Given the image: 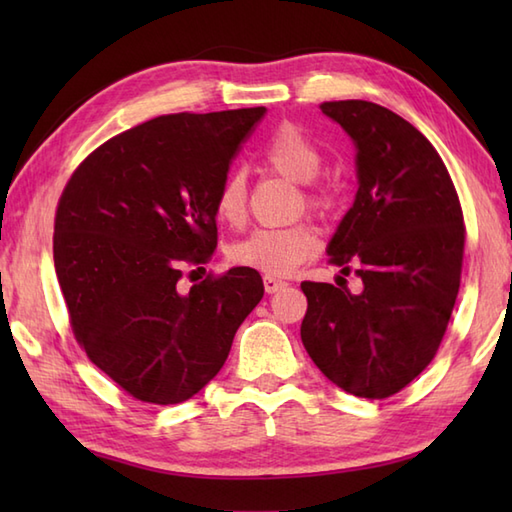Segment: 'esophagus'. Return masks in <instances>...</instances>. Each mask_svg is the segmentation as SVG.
Returning <instances> with one entry per match:
<instances>
[{
    "label": "esophagus",
    "instance_id": "34e87169",
    "mask_svg": "<svg viewBox=\"0 0 512 512\" xmlns=\"http://www.w3.org/2000/svg\"><path fill=\"white\" fill-rule=\"evenodd\" d=\"M286 286H288V284H286L284 279H277V277H270V275L264 277V288H266L268 295H275V292L284 290Z\"/></svg>",
    "mask_w": 512,
    "mask_h": 512
}]
</instances>
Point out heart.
I'll list each match as a JSON object with an SVG mask.
<instances>
[{
	"label": "heart",
	"instance_id": "obj_1",
	"mask_svg": "<svg viewBox=\"0 0 512 512\" xmlns=\"http://www.w3.org/2000/svg\"><path fill=\"white\" fill-rule=\"evenodd\" d=\"M259 158L266 169L303 184L299 206H306L317 215L332 211L336 191L330 182L317 178L323 167V151L301 127L288 121L277 125L266 136ZM213 209L228 226H239L246 220V180L242 171H228L222 178L215 191ZM317 248V228L308 222H297L277 228H255L253 233L228 246V257L237 266L262 270L266 275H290L314 257Z\"/></svg>",
	"mask_w": 512,
	"mask_h": 512
}]
</instances>
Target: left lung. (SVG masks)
<instances>
[{"label": "left lung", "instance_id": "8db88e82", "mask_svg": "<svg viewBox=\"0 0 512 512\" xmlns=\"http://www.w3.org/2000/svg\"><path fill=\"white\" fill-rule=\"evenodd\" d=\"M319 107L358 149L356 200L328 253L363 288L303 281L301 341L347 394L389 398L420 376L447 332L462 277V206L436 147L405 118L369 101Z\"/></svg>", "mask_w": 512, "mask_h": 512}]
</instances>
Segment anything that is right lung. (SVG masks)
Instances as JSON below:
<instances>
[{
    "mask_svg": "<svg viewBox=\"0 0 512 512\" xmlns=\"http://www.w3.org/2000/svg\"><path fill=\"white\" fill-rule=\"evenodd\" d=\"M264 114L151 118L105 140L65 182L52 244L72 334L140 402L198 394L264 297L262 277L246 266L209 273L189 292L180 286L184 268L211 262L215 191Z\"/></svg>",
    "mask_w": 512,
    "mask_h": 512,
    "instance_id": "obj_1",
    "label": "right lung"
}]
</instances>
